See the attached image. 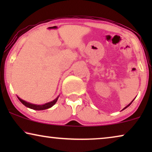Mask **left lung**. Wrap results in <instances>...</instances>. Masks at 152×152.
<instances>
[{
  "instance_id": "1",
  "label": "left lung",
  "mask_w": 152,
  "mask_h": 152,
  "mask_svg": "<svg viewBox=\"0 0 152 152\" xmlns=\"http://www.w3.org/2000/svg\"><path fill=\"white\" fill-rule=\"evenodd\" d=\"M134 99H133V100H132V102H130V103H129V104H128V105H127V106H126V107H124V109H122V110H124V109H126V108H127V107H129V106H130V105H131V104H132V102H133V101H134Z\"/></svg>"
}]
</instances>
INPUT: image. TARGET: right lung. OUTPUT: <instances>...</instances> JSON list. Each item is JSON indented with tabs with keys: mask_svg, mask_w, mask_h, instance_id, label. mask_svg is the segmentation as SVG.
Here are the masks:
<instances>
[{
	"mask_svg": "<svg viewBox=\"0 0 152 152\" xmlns=\"http://www.w3.org/2000/svg\"><path fill=\"white\" fill-rule=\"evenodd\" d=\"M59 96H57V98L54 99V100L50 102L45 103V104H41V105L34 104L30 103V102H26V101L23 100V99H22L21 98H20V97H18V98L20 100V102H21L23 105L26 106V107L30 108V109H31L37 110V111H41V110H45V109H49V108H50V107H53V106L55 105V103L57 102V101L58 98H59Z\"/></svg>",
	"mask_w": 152,
	"mask_h": 152,
	"instance_id": "add662e5",
	"label": "right lung"
}]
</instances>
